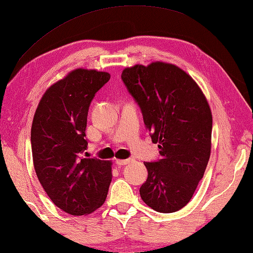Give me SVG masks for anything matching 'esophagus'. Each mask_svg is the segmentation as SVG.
Wrapping results in <instances>:
<instances>
[{
    "label": "esophagus",
    "mask_w": 253,
    "mask_h": 253,
    "mask_svg": "<svg viewBox=\"0 0 253 253\" xmlns=\"http://www.w3.org/2000/svg\"><path fill=\"white\" fill-rule=\"evenodd\" d=\"M131 162H132L131 158H129V159H116V161H115L116 164L120 165V166L126 165V164H129V163H131Z\"/></svg>",
    "instance_id": "1"
}]
</instances>
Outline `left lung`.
Instances as JSON below:
<instances>
[{"label": "left lung", "mask_w": 253, "mask_h": 253, "mask_svg": "<svg viewBox=\"0 0 253 253\" xmlns=\"http://www.w3.org/2000/svg\"><path fill=\"white\" fill-rule=\"evenodd\" d=\"M122 80L161 149L162 159L145 163L148 177L140 188L141 199L158 212L180 211L191 200L211 157L208 100L191 76L167 62L126 68Z\"/></svg>", "instance_id": "obj_1"}]
</instances>
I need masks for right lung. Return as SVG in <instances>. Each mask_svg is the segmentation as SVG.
Wrapping results in <instances>:
<instances>
[{
    "instance_id": "obj_1",
    "label": "right lung",
    "mask_w": 253,
    "mask_h": 253,
    "mask_svg": "<svg viewBox=\"0 0 253 253\" xmlns=\"http://www.w3.org/2000/svg\"><path fill=\"white\" fill-rule=\"evenodd\" d=\"M110 78L95 69L72 70L47 88L34 115L35 172L53 204L73 216L103 206L112 181L111 161L81 157L89 106Z\"/></svg>"
}]
</instances>
